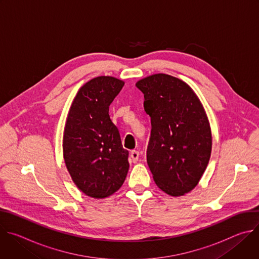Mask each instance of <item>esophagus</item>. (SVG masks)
<instances>
[{"label":"esophagus","mask_w":259,"mask_h":259,"mask_svg":"<svg viewBox=\"0 0 259 259\" xmlns=\"http://www.w3.org/2000/svg\"><path fill=\"white\" fill-rule=\"evenodd\" d=\"M130 158H131V160H132L133 163H136V162L138 161V158H139V152H137V151H135V150L131 151V153H130Z\"/></svg>","instance_id":"1"}]
</instances>
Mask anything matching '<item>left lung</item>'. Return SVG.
I'll return each mask as SVG.
<instances>
[{
    "label": "left lung",
    "instance_id": "left-lung-1",
    "mask_svg": "<svg viewBox=\"0 0 259 259\" xmlns=\"http://www.w3.org/2000/svg\"><path fill=\"white\" fill-rule=\"evenodd\" d=\"M152 131L146 161L157 186L178 197L193 191L211 156L212 136L205 109L183 81L156 73L139 80Z\"/></svg>",
    "mask_w": 259,
    "mask_h": 259
}]
</instances>
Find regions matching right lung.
Returning a JSON list of instances; mask_svg holds the SVG:
<instances>
[{"mask_svg": "<svg viewBox=\"0 0 259 259\" xmlns=\"http://www.w3.org/2000/svg\"><path fill=\"white\" fill-rule=\"evenodd\" d=\"M124 82L101 76L83 85L73 99L63 133V158L77 188L94 199L116 193L129 170L127 150L108 115Z\"/></svg>", "mask_w": 259, "mask_h": 259, "instance_id": "obj_1", "label": "right lung"}]
</instances>
